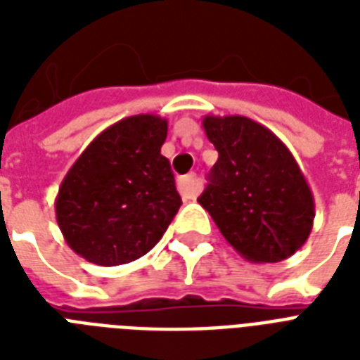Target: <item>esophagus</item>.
Listing matches in <instances>:
<instances>
[{
  "mask_svg": "<svg viewBox=\"0 0 360 360\" xmlns=\"http://www.w3.org/2000/svg\"><path fill=\"white\" fill-rule=\"evenodd\" d=\"M179 192L181 196L186 198V200H194L198 196V191H200V186H198V179H196V174H188L185 177H181L179 183Z\"/></svg>",
  "mask_w": 360,
  "mask_h": 360,
  "instance_id": "obj_1",
  "label": "esophagus"
}]
</instances>
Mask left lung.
<instances>
[{
    "instance_id": "left-lung-1",
    "label": "left lung",
    "mask_w": 360,
    "mask_h": 360,
    "mask_svg": "<svg viewBox=\"0 0 360 360\" xmlns=\"http://www.w3.org/2000/svg\"><path fill=\"white\" fill-rule=\"evenodd\" d=\"M202 124L219 160L200 205L248 262L276 263L295 254L312 231L316 207L290 149L243 115H205Z\"/></svg>"
}]
</instances>
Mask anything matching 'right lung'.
I'll return each mask as SVG.
<instances>
[{"label":"right lung","instance_id":"right-lung-1","mask_svg":"<svg viewBox=\"0 0 360 360\" xmlns=\"http://www.w3.org/2000/svg\"><path fill=\"white\" fill-rule=\"evenodd\" d=\"M168 121L130 115L103 130L65 175L56 219L67 245L87 262L114 267L157 245L181 207L160 147Z\"/></svg>","mask_w":360,"mask_h":360}]
</instances>
